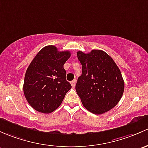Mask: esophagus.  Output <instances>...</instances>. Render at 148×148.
I'll list each match as a JSON object with an SVG mask.
<instances>
[{"instance_id":"1","label":"esophagus","mask_w":148,"mask_h":148,"mask_svg":"<svg viewBox=\"0 0 148 148\" xmlns=\"http://www.w3.org/2000/svg\"><path fill=\"white\" fill-rule=\"evenodd\" d=\"M75 84H76V81L75 80L71 81V86L73 87V88H74V87L75 86Z\"/></svg>"}]
</instances>
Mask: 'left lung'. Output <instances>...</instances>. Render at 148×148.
<instances>
[{"label":"left lung","instance_id":"left-lung-1","mask_svg":"<svg viewBox=\"0 0 148 148\" xmlns=\"http://www.w3.org/2000/svg\"><path fill=\"white\" fill-rule=\"evenodd\" d=\"M82 65L76 90L84 106L94 114L110 111L121 100L124 81L119 68L106 52L93 49L85 54L77 52Z\"/></svg>","mask_w":148,"mask_h":148}]
</instances>
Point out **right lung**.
<instances>
[{
	"mask_svg": "<svg viewBox=\"0 0 148 148\" xmlns=\"http://www.w3.org/2000/svg\"><path fill=\"white\" fill-rule=\"evenodd\" d=\"M71 56L53 45L43 47L27 67L23 84L29 105L43 113L53 112L61 105L71 86L66 79L64 64Z\"/></svg>",
	"mask_w": 148,
	"mask_h": 148,
	"instance_id": "obj_1",
	"label": "right lung"
}]
</instances>
